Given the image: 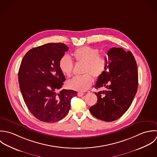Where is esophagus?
<instances>
[{
    "instance_id": "34e87169",
    "label": "esophagus",
    "mask_w": 157,
    "mask_h": 157,
    "mask_svg": "<svg viewBox=\"0 0 157 157\" xmlns=\"http://www.w3.org/2000/svg\"><path fill=\"white\" fill-rule=\"evenodd\" d=\"M84 95V94L82 93V92H78V96H79V97H81V96H82Z\"/></svg>"
}]
</instances>
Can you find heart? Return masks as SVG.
I'll return each instance as SVG.
<instances>
[{
    "label": "heart",
    "instance_id": "1",
    "mask_svg": "<svg viewBox=\"0 0 157 157\" xmlns=\"http://www.w3.org/2000/svg\"><path fill=\"white\" fill-rule=\"evenodd\" d=\"M98 48L90 47H82L76 49L73 53V56L77 63H84L83 73L81 76L74 77L67 82V87L78 92L86 91L92 86L93 78L98 79L105 72L109 59L107 55L99 54ZM59 68L63 73L70 77L71 75L73 62L68 56H63L59 61Z\"/></svg>",
    "mask_w": 157,
    "mask_h": 157
}]
</instances>
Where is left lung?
I'll return each instance as SVG.
<instances>
[{
  "label": "left lung",
  "mask_w": 157,
  "mask_h": 157,
  "mask_svg": "<svg viewBox=\"0 0 157 157\" xmlns=\"http://www.w3.org/2000/svg\"><path fill=\"white\" fill-rule=\"evenodd\" d=\"M107 56V68L98 78L94 86L105 90L95 93L97 103L90 108V112L95 118L110 122L122 117L130 107L137 92L138 75L136 61L130 52L113 47Z\"/></svg>",
  "instance_id": "left-lung-1"
}]
</instances>
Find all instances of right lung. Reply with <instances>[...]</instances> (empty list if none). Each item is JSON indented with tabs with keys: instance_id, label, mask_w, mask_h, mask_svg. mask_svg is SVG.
<instances>
[{
	"instance_id": "add662e5",
	"label": "right lung",
	"mask_w": 157,
	"mask_h": 157,
	"mask_svg": "<svg viewBox=\"0 0 157 157\" xmlns=\"http://www.w3.org/2000/svg\"><path fill=\"white\" fill-rule=\"evenodd\" d=\"M68 47L63 43H49L30 50L21 62L18 79L24 102L39 120L55 123L62 120L77 95L62 88L65 81L59 68L60 59Z\"/></svg>"
}]
</instances>
